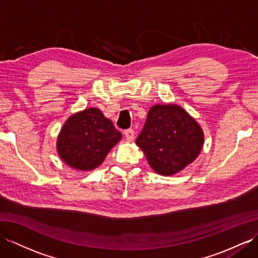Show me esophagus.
Returning <instances> with one entry per match:
<instances>
[{
  "instance_id": "1",
  "label": "esophagus",
  "mask_w": 258,
  "mask_h": 258,
  "mask_svg": "<svg viewBox=\"0 0 258 258\" xmlns=\"http://www.w3.org/2000/svg\"><path fill=\"white\" fill-rule=\"evenodd\" d=\"M124 136H125V138H126V141L132 142L134 140V131L131 128L124 131Z\"/></svg>"
}]
</instances>
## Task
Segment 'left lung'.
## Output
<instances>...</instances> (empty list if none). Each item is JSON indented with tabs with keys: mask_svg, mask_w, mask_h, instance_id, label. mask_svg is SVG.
Here are the masks:
<instances>
[{
	"mask_svg": "<svg viewBox=\"0 0 258 258\" xmlns=\"http://www.w3.org/2000/svg\"><path fill=\"white\" fill-rule=\"evenodd\" d=\"M136 145L158 174L173 175L192 163L204 146V132L182 107L155 104L148 111Z\"/></svg>",
	"mask_w": 258,
	"mask_h": 258,
	"instance_id": "8db88e82",
	"label": "left lung"
}]
</instances>
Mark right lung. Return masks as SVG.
<instances>
[{
  "label": "right lung",
  "instance_id": "obj_1",
  "mask_svg": "<svg viewBox=\"0 0 258 258\" xmlns=\"http://www.w3.org/2000/svg\"><path fill=\"white\" fill-rule=\"evenodd\" d=\"M122 134L97 108H88L65 121L56 140L61 159L73 169L91 171L100 166Z\"/></svg>",
  "mask_w": 258,
  "mask_h": 258
}]
</instances>
